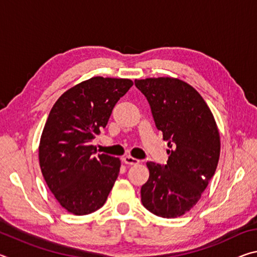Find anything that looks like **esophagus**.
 I'll use <instances>...</instances> for the list:
<instances>
[{
  "label": "esophagus",
  "instance_id": "34e87169",
  "mask_svg": "<svg viewBox=\"0 0 257 257\" xmlns=\"http://www.w3.org/2000/svg\"><path fill=\"white\" fill-rule=\"evenodd\" d=\"M123 162L125 164H128V165H136V164L139 163V160L128 155V156H124V158H123Z\"/></svg>",
  "mask_w": 257,
  "mask_h": 257
}]
</instances>
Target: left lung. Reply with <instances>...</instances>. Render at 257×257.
I'll use <instances>...</instances> for the list:
<instances>
[{"label": "left lung", "instance_id": "obj_1", "mask_svg": "<svg viewBox=\"0 0 257 257\" xmlns=\"http://www.w3.org/2000/svg\"><path fill=\"white\" fill-rule=\"evenodd\" d=\"M151 106L156 128L171 150L168 162H147L150 178L142 203L153 214L177 217L196 204L212 179L220 158V135L203 97L175 78L135 80Z\"/></svg>", "mask_w": 257, "mask_h": 257}]
</instances>
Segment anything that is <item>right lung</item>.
Here are the masks:
<instances>
[{
    "label": "right lung",
    "mask_w": 257,
    "mask_h": 257,
    "mask_svg": "<svg viewBox=\"0 0 257 257\" xmlns=\"http://www.w3.org/2000/svg\"><path fill=\"white\" fill-rule=\"evenodd\" d=\"M130 79L93 77L72 87L52 107L40 144L43 177L68 212L90 214L101 208L120 171V160L96 155L93 139L105 128Z\"/></svg>",
    "instance_id": "add662e5"
}]
</instances>
